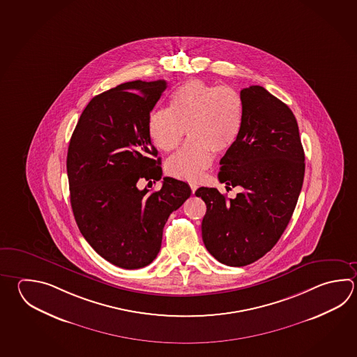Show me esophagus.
<instances>
[{
  "instance_id": "1",
  "label": "esophagus",
  "mask_w": 357,
  "mask_h": 357,
  "mask_svg": "<svg viewBox=\"0 0 357 357\" xmlns=\"http://www.w3.org/2000/svg\"><path fill=\"white\" fill-rule=\"evenodd\" d=\"M189 187L192 189V193L195 195V190L198 188V184H197V183H189Z\"/></svg>"
}]
</instances>
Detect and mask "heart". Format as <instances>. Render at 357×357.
I'll use <instances>...</instances> for the list:
<instances>
[{
    "instance_id": "obj_1",
    "label": "heart",
    "mask_w": 357,
    "mask_h": 357,
    "mask_svg": "<svg viewBox=\"0 0 357 357\" xmlns=\"http://www.w3.org/2000/svg\"><path fill=\"white\" fill-rule=\"evenodd\" d=\"M241 94L229 86L209 84L201 79L185 82L169 96L168 108L155 111L149 119V135L155 146L173 151L189 139L167 162L168 174L197 181L212 162V151L222 154L237 142L243 125Z\"/></svg>"
}]
</instances>
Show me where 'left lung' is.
Listing matches in <instances>:
<instances>
[{
    "mask_svg": "<svg viewBox=\"0 0 357 357\" xmlns=\"http://www.w3.org/2000/svg\"><path fill=\"white\" fill-rule=\"evenodd\" d=\"M243 125L221 159L220 182L241 187L234 199L201 187L207 212L202 238L209 254L229 266L263 257L280 238L296 208L304 179V150L296 116L261 86L241 91Z\"/></svg>",
    "mask_w": 357,
    "mask_h": 357,
    "instance_id": "1",
    "label": "left lung"
}]
</instances>
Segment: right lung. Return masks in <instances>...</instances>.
Here are the masks:
<instances>
[{
	"instance_id": "obj_1",
	"label": "right lung",
	"mask_w": 357,
	"mask_h": 357,
	"mask_svg": "<svg viewBox=\"0 0 357 357\" xmlns=\"http://www.w3.org/2000/svg\"><path fill=\"white\" fill-rule=\"evenodd\" d=\"M167 89L164 79L122 83L93 97L70 137L67 173L75 222L94 251L122 269L153 263L169 215L190 197L188 184L162 178L158 192L137 188L160 181L149 119Z\"/></svg>"
}]
</instances>
